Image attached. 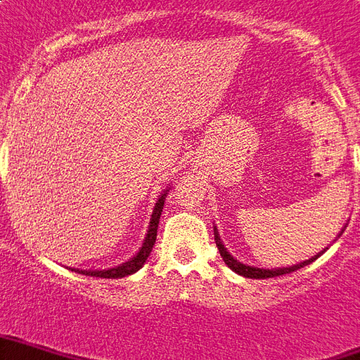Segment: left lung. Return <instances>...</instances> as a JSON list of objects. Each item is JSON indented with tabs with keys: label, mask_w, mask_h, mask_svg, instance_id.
<instances>
[{
	"label": "left lung",
	"mask_w": 360,
	"mask_h": 360,
	"mask_svg": "<svg viewBox=\"0 0 360 360\" xmlns=\"http://www.w3.org/2000/svg\"><path fill=\"white\" fill-rule=\"evenodd\" d=\"M215 243H217V249H219V253H221V257H223L224 264H229V268H232V270L236 271V274H240V276H243V278H253V279H268V278H278V276H285V274H290V271H296L298 268H304V266H308L309 262H314L317 257H319L323 251H321L319 255H315L314 259L309 260H304V262H300V264L296 266H290V268H276V270H262V268H253V266H245L241 264V262H238V260L232 257V255L224 249L223 241H221V236H219V232H217L215 229Z\"/></svg>",
	"instance_id": "left-lung-1"
}]
</instances>
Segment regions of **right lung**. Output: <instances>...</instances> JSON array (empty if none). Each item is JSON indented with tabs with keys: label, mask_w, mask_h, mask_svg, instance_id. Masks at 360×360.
Segmentation results:
<instances>
[{
	"label": "right lung",
	"mask_w": 360,
	"mask_h": 360,
	"mask_svg": "<svg viewBox=\"0 0 360 360\" xmlns=\"http://www.w3.org/2000/svg\"><path fill=\"white\" fill-rule=\"evenodd\" d=\"M166 194H168V191L164 192L160 198H158V202H156L153 217H150L149 230H147V238H145L143 245H141L139 253H137L134 259L124 262V264L117 266V268H111V270H89V271L75 270V271H79V274H82V276H94V278H105V279L124 278V276L136 274V271L145 264V260L149 259L150 251H153V245H155V241H156V229H158V221H160L162 207H164V198H166Z\"/></svg>",
	"instance_id": "obj_1"
}]
</instances>
